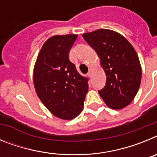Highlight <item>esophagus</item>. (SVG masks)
<instances>
[{
    "label": "esophagus",
    "instance_id": "obj_1",
    "mask_svg": "<svg viewBox=\"0 0 157 157\" xmlns=\"http://www.w3.org/2000/svg\"><path fill=\"white\" fill-rule=\"evenodd\" d=\"M91 73H92V69L90 68V69H89V72H88V74H87V75H88L89 77H90Z\"/></svg>",
    "mask_w": 157,
    "mask_h": 157
}]
</instances>
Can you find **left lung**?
Wrapping results in <instances>:
<instances>
[{
	"label": "left lung",
	"instance_id": "1",
	"mask_svg": "<svg viewBox=\"0 0 157 157\" xmlns=\"http://www.w3.org/2000/svg\"><path fill=\"white\" fill-rule=\"evenodd\" d=\"M82 37L96 51L106 75L100 96L111 109L127 107L135 98L141 79V63L134 47L123 35L108 29L86 33Z\"/></svg>",
	"mask_w": 157,
	"mask_h": 157
}]
</instances>
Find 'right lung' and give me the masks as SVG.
Listing matches in <instances>:
<instances>
[{"mask_svg": "<svg viewBox=\"0 0 157 157\" xmlns=\"http://www.w3.org/2000/svg\"><path fill=\"white\" fill-rule=\"evenodd\" d=\"M77 34L55 35L41 47L34 68L37 97L53 116L72 120L82 111L89 78L77 71L68 54Z\"/></svg>", "mask_w": 157, "mask_h": 157, "instance_id": "add662e5", "label": "right lung"}]
</instances>
